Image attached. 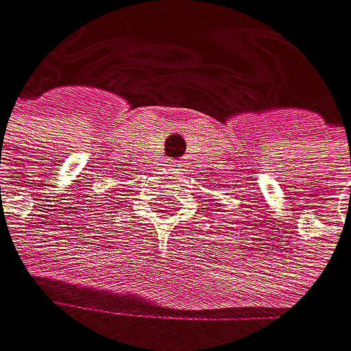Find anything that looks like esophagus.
I'll return each mask as SVG.
<instances>
[{
  "label": "esophagus",
  "instance_id": "obj_1",
  "mask_svg": "<svg viewBox=\"0 0 351 351\" xmlns=\"http://www.w3.org/2000/svg\"><path fill=\"white\" fill-rule=\"evenodd\" d=\"M170 168L172 170H183V166L179 164V161H170Z\"/></svg>",
  "mask_w": 351,
  "mask_h": 351
}]
</instances>
